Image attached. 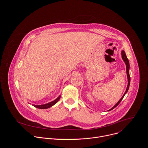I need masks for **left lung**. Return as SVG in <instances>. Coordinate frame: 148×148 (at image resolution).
Segmentation results:
<instances>
[{
	"label": "left lung",
	"instance_id": "left-lung-1",
	"mask_svg": "<svg viewBox=\"0 0 148 148\" xmlns=\"http://www.w3.org/2000/svg\"><path fill=\"white\" fill-rule=\"evenodd\" d=\"M121 55H122V60H123V61L125 62V64H126V74H127V78H128V86H127V87H126V91L125 92V93H124V94L123 95V96L122 97V98L119 99V101L114 105V106L111 108V109H110V110H108L109 111H111V110H113L114 108H115L116 107H117L118 105H119V103L121 102V101L122 100V99H123V98L124 97V96H125V95L127 93V92H128V89H129V87H130V81H131V78H130V63H129V60H128V58H127V57H126V54H125V51H123V50H122V51H121Z\"/></svg>",
	"mask_w": 148,
	"mask_h": 148
}]
</instances>
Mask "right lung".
<instances>
[{
	"label": "right lung",
	"mask_w": 148,
	"mask_h": 148,
	"mask_svg": "<svg viewBox=\"0 0 148 148\" xmlns=\"http://www.w3.org/2000/svg\"><path fill=\"white\" fill-rule=\"evenodd\" d=\"M60 97H61V96L59 95L58 97L57 98L53 101H51V102H49V103H46V104H43V105H33V106H34V107H36L37 108H38V109H47V108H50L51 107L53 106L54 104H56L58 101Z\"/></svg>",
	"instance_id": "add662e5"
}]
</instances>
